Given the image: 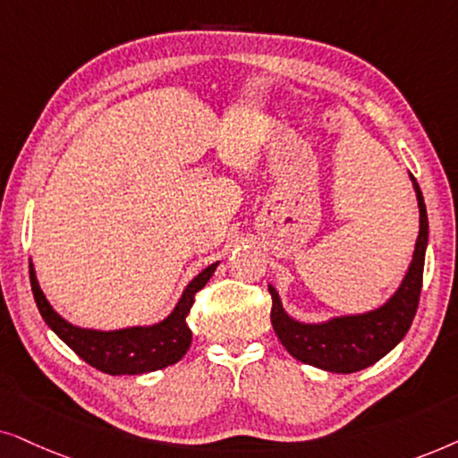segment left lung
I'll return each instance as SVG.
<instances>
[{"label": "left lung", "mask_w": 458, "mask_h": 458, "mask_svg": "<svg viewBox=\"0 0 458 458\" xmlns=\"http://www.w3.org/2000/svg\"><path fill=\"white\" fill-rule=\"evenodd\" d=\"M411 180L419 203L417 245L404 280L381 308L364 314L335 316L325 322H300L284 312L276 289L272 284L267 286L272 295L270 320L274 333L293 358L328 373L350 375L381 360L404 339L417 314L420 286H423L425 249L429 239L423 192L412 175Z\"/></svg>", "instance_id": "1"}]
</instances>
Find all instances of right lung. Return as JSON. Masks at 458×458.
<instances>
[{
    "label": "right lung",
    "instance_id": "1",
    "mask_svg": "<svg viewBox=\"0 0 458 458\" xmlns=\"http://www.w3.org/2000/svg\"><path fill=\"white\" fill-rule=\"evenodd\" d=\"M217 264L219 261L207 266L188 283L180 301L175 303L174 312L167 318L150 327H127L119 331H96V328L71 325L46 300L38 276H35L33 264H29V274L30 289H33L41 318L81 360L106 375H142L165 369L184 358L192 341V331L188 327L186 316L191 314L194 295L209 283Z\"/></svg>",
    "mask_w": 458,
    "mask_h": 458
}]
</instances>
